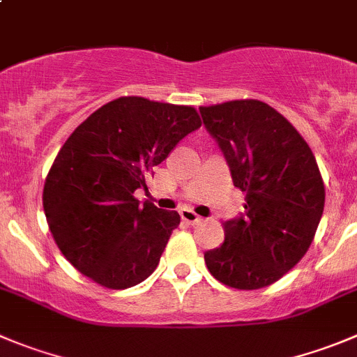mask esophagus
I'll return each instance as SVG.
<instances>
[{
	"label": "esophagus",
	"mask_w": 357,
	"mask_h": 357,
	"mask_svg": "<svg viewBox=\"0 0 357 357\" xmlns=\"http://www.w3.org/2000/svg\"><path fill=\"white\" fill-rule=\"evenodd\" d=\"M181 217H182V220H184V222H188V224H196V222H199V220H202V217H199L198 213L192 212L191 208H182L181 210Z\"/></svg>",
	"instance_id": "34e87169"
}]
</instances>
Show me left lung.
Here are the masks:
<instances>
[{
	"label": "left lung",
	"instance_id": "left-lung-1",
	"mask_svg": "<svg viewBox=\"0 0 357 357\" xmlns=\"http://www.w3.org/2000/svg\"><path fill=\"white\" fill-rule=\"evenodd\" d=\"M219 144L245 215L224 222V243L205 252L224 286L261 289L305 256L324 210V182L310 147L293 124L259 100L199 107Z\"/></svg>",
	"mask_w": 357,
	"mask_h": 357
}]
</instances>
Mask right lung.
<instances>
[{
    "instance_id": "add662e5",
    "label": "right lung",
    "mask_w": 357,
    "mask_h": 357,
    "mask_svg": "<svg viewBox=\"0 0 357 357\" xmlns=\"http://www.w3.org/2000/svg\"><path fill=\"white\" fill-rule=\"evenodd\" d=\"M202 126L192 107L122 96L98 108L57 152L43 210L63 256L108 289H128L155 270L176 212L140 205L152 168Z\"/></svg>"
}]
</instances>
